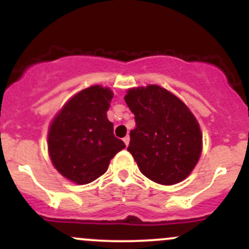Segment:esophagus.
Returning a JSON list of instances; mask_svg holds the SVG:
<instances>
[{
	"instance_id": "esophagus-1",
	"label": "esophagus",
	"mask_w": 249,
	"mask_h": 249,
	"mask_svg": "<svg viewBox=\"0 0 249 249\" xmlns=\"http://www.w3.org/2000/svg\"><path fill=\"white\" fill-rule=\"evenodd\" d=\"M123 141H124L125 146H127V144H129V142H130V137L129 136H125L124 139H123Z\"/></svg>"
}]
</instances>
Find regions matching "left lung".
<instances>
[{
    "mask_svg": "<svg viewBox=\"0 0 249 249\" xmlns=\"http://www.w3.org/2000/svg\"><path fill=\"white\" fill-rule=\"evenodd\" d=\"M135 114L127 151L140 171L160 185L191 174L202 152V132L187 106L158 85L135 88L124 97Z\"/></svg>",
    "mask_w": 249,
    "mask_h": 249,
    "instance_id": "left-lung-1",
    "label": "left lung"
}]
</instances>
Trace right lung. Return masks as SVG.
Returning <instances> with one entry per match:
<instances>
[{
    "label": "right lung",
    "mask_w": 249,
    "mask_h": 249,
    "mask_svg": "<svg viewBox=\"0 0 249 249\" xmlns=\"http://www.w3.org/2000/svg\"><path fill=\"white\" fill-rule=\"evenodd\" d=\"M113 92L91 86L71 97L53 119L48 152L54 168L79 185L92 182L107 171L109 161L125 143L113 134L107 118Z\"/></svg>",
    "instance_id": "1"
}]
</instances>
